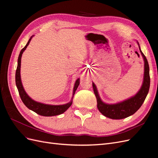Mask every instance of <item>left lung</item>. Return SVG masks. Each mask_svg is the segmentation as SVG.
<instances>
[{
  "label": "left lung",
  "mask_w": 158,
  "mask_h": 158,
  "mask_svg": "<svg viewBox=\"0 0 158 158\" xmlns=\"http://www.w3.org/2000/svg\"><path fill=\"white\" fill-rule=\"evenodd\" d=\"M136 42L139 47L142 58L144 59V72L142 86L135 95L116 103L109 104L104 103L99 97L96 85L92 82L94 92L97 99L98 109L100 113L106 117L112 119H122L132 115L140 109L149 92L150 84L149 64L145 55L140 49L139 44L138 41Z\"/></svg>",
  "instance_id": "8db88e82"
}]
</instances>
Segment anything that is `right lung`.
Returning <instances> with one entry per match:
<instances>
[{"instance_id": "right-lung-1", "label": "right lung", "mask_w": 158, "mask_h": 158, "mask_svg": "<svg viewBox=\"0 0 158 158\" xmlns=\"http://www.w3.org/2000/svg\"><path fill=\"white\" fill-rule=\"evenodd\" d=\"M33 37V35H32L30 38V40L27 43L26 46L21 50L20 55H19V56H18V66H17L16 71V87L18 88V92H19V94H20L22 101L28 109H30V110H31V111H34L35 113H37L38 114H40V115H41V116L51 117V116L58 115V114H60L62 113H64L66 110L71 106L72 103H73V99L74 98V95L75 94L76 90L77 89L78 85L80 84V78H78L76 80L74 85L73 97H72L70 101L67 103L63 104V105H57V106H55V105L43 103L41 102H36L35 100L32 99L29 95H27V94L24 88H23L22 82V80H21L20 68H21V59H22V54L23 51L26 49L28 45L30 44V42L31 41Z\"/></svg>"}]
</instances>
